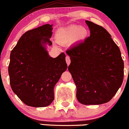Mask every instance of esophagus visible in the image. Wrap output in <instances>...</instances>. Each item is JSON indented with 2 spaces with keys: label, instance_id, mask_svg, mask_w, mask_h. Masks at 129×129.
<instances>
[{
  "label": "esophagus",
  "instance_id": "34e87169",
  "mask_svg": "<svg viewBox=\"0 0 129 129\" xmlns=\"http://www.w3.org/2000/svg\"><path fill=\"white\" fill-rule=\"evenodd\" d=\"M66 63H67L68 66H69L70 64V63H71V60H70V58L68 56H66Z\"/></svg>",
  "mask_w": 129,
  "mask_h": 129
}]
</instances>
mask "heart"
Instances as JSON below:
<instances>
[{
	"label": "heart",
	"instance_id": "1",
	"mask_svg": "<svg viewBox=\"0 0 129 129\" xmlns=\"http://www.w3.org/2000/svg\"><path fill=\"white\" fill-rule=\"evenodd\" d=\"M88 34L85 27L80 25H71L68 27L59 29L56 33V40L59 44H66L74 41H81Z\"/></svg>",
	"mask_w": 129,
	"mask_h": 129
}]
</instances>
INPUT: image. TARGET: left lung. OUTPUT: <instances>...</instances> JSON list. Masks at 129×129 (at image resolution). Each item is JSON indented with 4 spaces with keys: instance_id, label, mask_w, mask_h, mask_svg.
Here are the masks:
<instances>
[{
    "instance_id": "left-lung-1",
    "label": "left lung",
    "mask_w": 129,
    "mask_h": 129,
    "mask_svg": "<svg viewBox=\"0 0 129 129\" xmlns=\"http://www.w3.org/2000/svg\"><path fill=\"white\" fill-rule=\"evenodd\" d=\"M90 35L66 51L68 70L76 86V98L83 105L109 102L122 85L123 61L118 46L103 27L86 21Z\"/></svg>"
}]
</instances>
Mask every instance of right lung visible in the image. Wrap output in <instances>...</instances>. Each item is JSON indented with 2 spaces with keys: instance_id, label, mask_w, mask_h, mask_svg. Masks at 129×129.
<instances>
[{
  "instance_id": "add662e5",
  "label": "right lung",
  "mask_w": 129,
  "mask_h": 129,
  "mask_svg": "<svg viewBox=\"0 0 129 129\" xmlns=\"http://www.w3.org/2000/svg\"><path fill=\"white\" fill-rule=\"evenodd\" d=\"M53 24L28 30L19 39L10 55L9 75L11 88L25 105L48 106L54 100V88L67 69L65 54L49 56Z\"/></svg>"
}]
</instances>
